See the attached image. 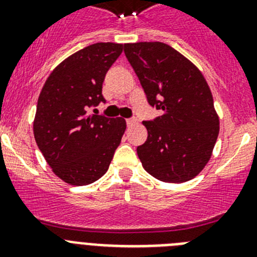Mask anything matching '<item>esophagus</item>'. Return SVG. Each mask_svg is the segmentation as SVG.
I'll return each instance as SVG.
<instances>
[{"label":"esophagus","mask_w":257,"mask_h":257,"mask_svg":"<svg viewBox=\"0 0 257 257\" xmlns=\"http://www.w3.org/2000/svg\"><path fill=\"white\" fill-rule=\"evenodd\" d=\"M126 123H127V126L131 127V126H134V124L138 123V119H136V118H128V119H126Z\"/></svg>","instance_id":"34e87169"}]
</instances>
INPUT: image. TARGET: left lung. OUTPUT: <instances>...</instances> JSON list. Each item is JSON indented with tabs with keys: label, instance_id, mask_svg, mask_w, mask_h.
Masks as SVG:
<instances>
[{
	"label": "left lung",
	"instance_id": "8db88e82",
	"mask_svg": "<svg viewBox=\"0 0 257 257\" xmlns=\"http://www.w3.org/2000/svg\"><path fill=\"white\" fill-rule=\"evenodd\" d=\"M152 106L162 110L144 121L148 139L138 147L145 171L165 183L192 180L210 161L219 135V117L201 70L163 42L124 44Z\"/></svg>",
	"mask_w": 257,
	"mask_h": 257
}]
</instances>
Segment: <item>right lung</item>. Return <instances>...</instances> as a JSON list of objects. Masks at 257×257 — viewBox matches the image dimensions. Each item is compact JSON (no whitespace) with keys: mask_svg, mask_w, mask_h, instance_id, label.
Listing matches in <instances>:
<instances>
[{"mask_svg":"<svg viewBox=\"0 0 257 257\" xmlns=\"http://www.w3.org/2000/svg\"><path fill=\"white\" fill-rule=\"evenodd\" d=\"M122 50V44L97 42L74 52L52 70L38 97L36 143L54 174L70 185L100 179L126 130L122 118L88 114L105 101L104 77Z\"/></svg>","mask_w":257,"mask_h":257,"instance_id":"add662e5","label":"right lung"}]
</instances>
